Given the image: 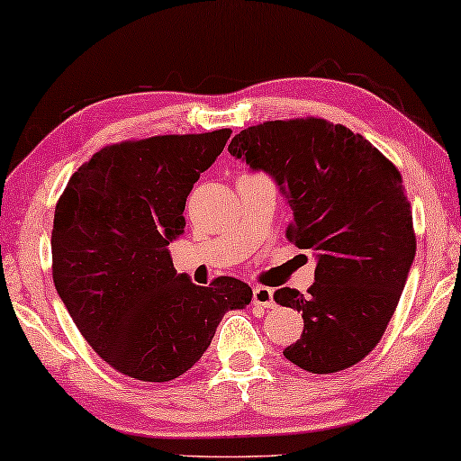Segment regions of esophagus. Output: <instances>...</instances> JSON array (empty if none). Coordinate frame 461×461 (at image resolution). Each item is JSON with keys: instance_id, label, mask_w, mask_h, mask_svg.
Segmentation results:
<instances>
[{"instance_id": "34e87169", "label": "esophagus", "mask_w": 461, "mask_h": 461, "mask_svg": "<svg viewBox=\"0 0 461 461\" xmlns=\"http://www.w3.org/2000/svg\"><path fill=\"white\" fill-rule=\"evenodd\" d=\"M273 294L275 292L270 287H262V285L254 287V306H258V308H273L275 306Z\"/></svg>"}]
</instances>
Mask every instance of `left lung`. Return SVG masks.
Wrapping results in <instances>:
<instances>
[{
	"label": "left lung",
	"instance_id": "1",
	"mask_svg": "<svg viewBox=\"0 0 461 461\" xmlns=\"http://www.w3.org/2000/svg\"><path fill=\"white\" fill-rule=\"evenodd\" d=\"M229 150L273 176L294 212L287 239L317 254L306 295L275 292L276 304L304 319L283 355L311 374L363 361L393 319L415 256L401 172L361 134L317 117L251 125Z\"/></svg>",
	"mask_w": 461,
	"mask_h": 461
}]
</instances>
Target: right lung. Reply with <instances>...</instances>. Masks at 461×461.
<instances>
[{"instance_id": "1", "label": "right lung", "mask_w": 461, "mask_h": 461, "mask_svg": "<svg viewBox=\"0 0 461 461\" xmlns=\"http://www.w3.org/2000/svg\"><path fill=\"white\" fill-rule=\"evenodd\" d=\"M230 130L109 144L71 176L54 212L56 292L87 344L119 374L169 382L203 357L226 311L251 287L235 276L194 285L167 245L186 197Z\"/></svg>"}]
</instances>
